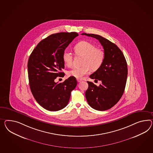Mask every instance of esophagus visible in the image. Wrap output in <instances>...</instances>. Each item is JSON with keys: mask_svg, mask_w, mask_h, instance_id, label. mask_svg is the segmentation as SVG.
<instances>
[{"mask_svg": "<svg viewBox=\"0 0 153 153\" xmlns=\"http://www.w3.org/2000/svg\"><path fill=\"white\" fill-rule=\"evenodd\" d=\"M81 81H82V79H77V82H80Z\"/></svg>", "mask_w": 153, "mask_h": 153, "instance_id": "esophagus-1", "label": "esophagus"}]
</instances>
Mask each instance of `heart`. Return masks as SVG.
Instances as JSON below:
<instances>
[{
	"label": "heart",
	"instance_id": "obj_1",
	"mask_svg": "<svg viewBox=\"0 0 153 153\" xmlns=\"http://www.w3.org/2000/svg\"><path fill=\"white\" fill-rule=\"evenodd\" d=\"M75 53L76 55L83 56L81 67H74L68 71L69 76L75 78H82L88 74L90 69L95 71L102 65L104 59V52L100 48L96 47L94 44L88 41H81L74 46ZM64 63L68 67H71L73 64V55L71 52L65 51L63 55Z\"/></svg>",
	"mask_w": 153,
	"mask_h": 153
}]
</instances>
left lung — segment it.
<instances>
[{"instance_id":"8db88e82","label":"left lung","mask_w":153,"mask_h":153,"mask_svg":"<svg viewBox=\"0 0 153 153\" xmlns=\"http://www.w3.org/2000/svg\"><path fill=\"white\" fill-rule=\"evenodd\" d=\"M82 34L98 39L104 51L102 65L90 75V78L100 80L102 84L98 86L93 82H87L89 86L85 92L86 100L94 109H109L119 102L125 90L128 75L126 58L117 45L109 40L97 34Z\"/></svg>"}]
</instances>
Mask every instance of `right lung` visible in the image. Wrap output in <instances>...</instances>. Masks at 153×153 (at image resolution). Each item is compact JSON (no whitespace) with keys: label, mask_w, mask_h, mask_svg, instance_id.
<instances>
[{"label":"right lung","mask_w":153,"mask_h":153,"mask_svg":"<svg viewBox=\"0 0 153 153\" xmlns=\"http://www.w3.org/2000/svg\"><path fill=\"white\" fill-rule=\"evenodd\" d=\"M78 36L76 32L53 34L41 40L33 51L27 62L29 85L36 101L46 110L55 111L68 105L71 91L77 85L70 76L64 82H55L64 77L63 55L65 49Z\"/></svg>","instance_id":"obj_1"}]
</instances>
